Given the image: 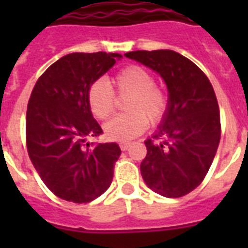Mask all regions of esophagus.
<instances>
[{
	"label": "esophagus",
	"instance_id": "1",
	"mask_svg": "<svg viewBox=\"0 0 248 248\" xmlns=\"http://www.w3.org/2000/svg\"><path fill=\"white\" fill-rule=\"evenodd\" d=\"M130 145H131L130 143H121L120 144V147H121V149H122V151H127L128 148H130Z\"/></svg>",
	"mask_w": 248,
	"mask_h": 248
}]
</instances>
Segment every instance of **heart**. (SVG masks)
<instances>
[{
  "label": "heart",
  "mask_w": 248,
  "mask_h": 248,
  "mask_svg": "<svg viewBox=\"0 0 248 248\" xmlns=\"http://www.w3.org/2000/svg\"><path fill=\"white\" fill-rule=\"evenodd\" d=\"M128 96L124 101L127 113L114 117L105 124V135L116 141H128L151 124H158L169 109V93L155 85V76L140 65H127L112 77V89L108 83L96 79L86 91V101L96 120H107L116 108V96Z\"/></svg>",
  "instance_id": "b5f03b06"
}]
</instances>
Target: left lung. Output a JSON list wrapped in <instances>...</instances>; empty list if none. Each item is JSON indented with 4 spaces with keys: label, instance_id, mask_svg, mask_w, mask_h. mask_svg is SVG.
Masks as SVG:
<instances>
[{
    "label": "left lung",
    "instance_id": "obj_1",
    "mask_svg": "<svg viewBox=\"0 0 248 248\" xmlns=\"http://www.w3.org/2000/svg\"><path fill=\"white\" fill-rule=\"evenodd\" d=\"M124 55L161 75L170 104L158 131L147 139L140 165L152 190L169 198L188 194L203 181L221 136L220 112L210 79L192 60L172 50Z\"/></svg>",
    "mask_w": 248,
    "mask_h": 248
}]
</instances>
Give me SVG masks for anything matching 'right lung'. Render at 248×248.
I'll list each match as a JSON object with an SVG mask.
<instances>
[{
	"mask_svg": "<svg viewBox=\"0 0 248 248\" xmlns=\"http://www.w3.org/2000/svg\"><path fill=\"white\" fill-rule=\"evenodd\" d=\"M120 54L73 52L51 64L33 87L25 121L27 151L45 185L62 200L91 202L109 188L121 149L87 141L103 130L86 101L90 83Z\"/></svg>",
	"mask_w": 248,
	"mask_h": 248,
	"instance_id": "right-lung-1",
	"label": "right lung"
}]
</instances>
